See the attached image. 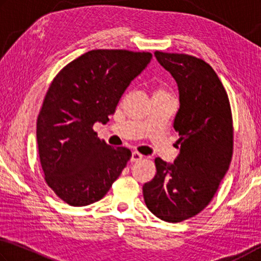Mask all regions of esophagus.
Masks as SVG:
<instances>
[{"label":"esophagus","mask_w":261,"mask_h":261,"mask_svg":"<svg viewBox=\"0 0 261 261\" xmlns=\"http://www.w3.org/2000/svg\"><path fill=\"white\" fill-rule=\"evenodd\" d=\"M143 158V156L141 153H139L138 151H134V152H132V157H130V162H140L141 159Z\"/></svg>","instance_id":"1"}]
</instances>
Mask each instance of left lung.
<instances>
[{"instance_id": "obj_1", "label": "left lung", "mask_w": 261, "mask_h": 261, "mask_svg": "<svg viewBox=\"0 0 261 261\" xmlns=\"http://www.w3.org/2000/svg\"><path fill=\"white\" fill-rule=\"evenodd\" d=\"M179 89L174 129L180 153L173 164L154 159L157 173L143 186L147 207L167 222L202 212L217 193L232 156V118L228 95L213 68L186 54L154 53Z\"/></svg>"}]
</instances>
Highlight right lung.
<instances>
[{"label":"right lung","instance_id":"obj_1","mask_svg":"<svg viewBox=\"0 0 261 261\" xmlns=\"http://www.w3.org/2000/svg\"><path fill=\"white\" fill-rule=\"evenodd\" d=\"M151 58L150 53L91 50L50 85L36 122L39 156L47 185L71 206L102 199L130 159L129 150L100 141L93 126L109 121Z\"/></svg>","mask_w":261,"mask_h":261}]
</instances>
